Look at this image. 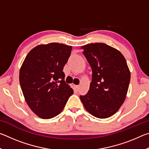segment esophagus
I'll return each mask as SVG.
<instances>
[{
	"mask_svg": "<svg viewBox=\"0 0 149 149\" xmlns=\"http://www.w3.org/2000/svg\"><path fill=\"white\" fill-rule=\"evenodd\" d=\"M75 88H76L77 90L78 89H79V85H75Z\"/></svg>",
	"mask_w": 149,
	"mask_h": 149,
	"instance_id": "obj_1",
	"label": "esophagus"
}]
</instances>
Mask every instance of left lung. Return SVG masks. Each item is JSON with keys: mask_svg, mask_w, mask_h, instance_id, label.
<instances>
[{"mask_svg": "<svg viewBox=\"0 0 149 149\" xmlns=\"http://www.w3.org/2000/svg\"><path fill=\"white\" fill-rule=\"evenodd\" d=\"M81 49L93 74L89 91L80 99L93 116L109 118L125 99L131 78L127 62L119 50L107 44L91 43Z\"/></svg>", "mask_w": 149, "mask_h": 149, "instance_id": "left-lung-1", "label": "left lung"}]
</instances>
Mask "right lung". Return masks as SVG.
I'll list each match as a JSON object with an SVG mask.
<instances>
[{
  "instance_id": "obj_1",
  "label": "right lung",
  "mask_w": 149,
  "mask_h": 149,
  "mask_svg": "<svg viewBox=\"0 0 149 149\" xmlns=\"http://www.w3.org/2000/svg\"><path fill=\"white\" fill-rule=\"evenodd\" d=\"M72 49L58 42L39 45L27 54L22 65L19 79L25 100L42 119L59 114L74 93L65 83L62 71Z\"/></svg>"
}]
</instances>
